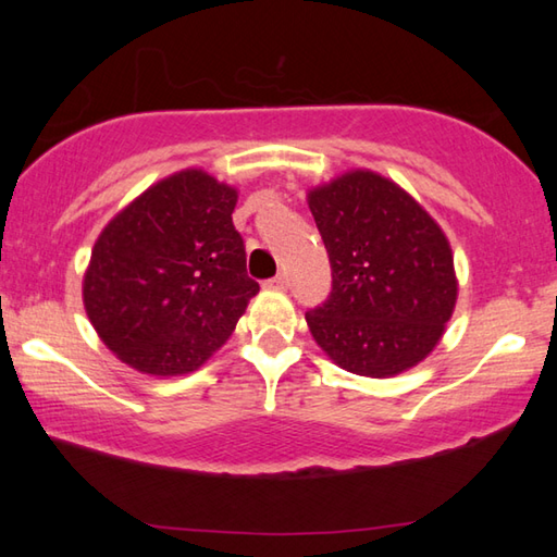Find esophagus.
Here are the masks:
<instances>
[{"mask_svg":"<svg viewBox=\"0 0 557 557\" xmlns=\"http://www.w3.org/2000/svg\"><path fill=\"white\" fill-rule=\"evenodd\" d=\"M268 289H287L289 287V277L285 275V272H280V275H275L272 280L265 282Z\"/></svg>","mask_w":557,"mask_h":557,"instance_id":"1","label":"esophagus"}]
</instances>
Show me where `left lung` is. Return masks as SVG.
Here are the masks:
<instances>
[{"label": "left lung", "instance_id": "8db88e82", "mask_svg": "<svg viewBox=\"0 0 557 557\" xmlns=\"http://www.w3.org/2000/svg\"><path fill=\"white\" fill-rule=\"evenodd\" d=\"M333 268L330 299L306 313L315 345L366 377L421 363L445 335L459 282L445 232L417 198L373 170H349L309 196Z\"/></svg>", "mask_w": 557, "mask_h": 557}]
</instances>
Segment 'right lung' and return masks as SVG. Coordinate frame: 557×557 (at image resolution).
<instances>
[{"label": "right lung", "instance_id": "add662e5", "mask_svg": "<svg viewBox=\"0 0 557 557\" xmlns=\"http://www.w3.org/2000/svg\"><path fill=\"white\" fill-rule=\"evenodd\" d=\"M236 198L234 186L188 168L104 224L83 306L116 359L146 375H184L230 339L260 289L232 222Z\"/></svg>", "mask_w": 557, "mask_h": 557}]
</instances>
